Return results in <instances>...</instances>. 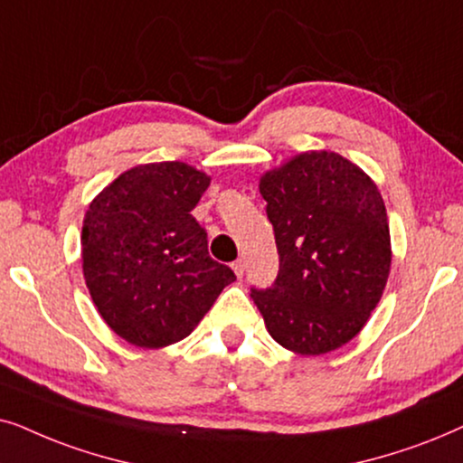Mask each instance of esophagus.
Listing matches in <instances>:
<instances>
[{"label":"esophagus","instance_id":"1","mask_svg":"<svg viewBox=\"0 0 463 463\" xmlns=\"http://www.w3.org/2000/svg\"><path fill=\"white\" fill-rule=\"evenodd\" d=\"M232 270H235V275L239 277V279H241V277H243V270H245V262L241 260V258H239V260L232 262Z\"/></svg>","mask_w":463,"mask_h":463}]
</instances>
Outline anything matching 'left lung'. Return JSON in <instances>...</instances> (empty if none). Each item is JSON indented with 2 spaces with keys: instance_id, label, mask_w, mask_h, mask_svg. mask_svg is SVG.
Returning <instances> with one entry per match:
<instances>
[{
  "instance_id": "obj_1",
  "label": "left lung",
  "mask_w": 463,
  "mask_h": 463,
  "mask_svg": "<svg viewBox=\"0 0 463 463\" xmlns=\"http://www.w3.org/2000/svg\"><path fill=\"white\" fill-rule=\"evenodd\" d=\"M258 188L279 273L251 298L281 347L330 354L364 328L383 296L392 267L383 196L371 175L330 150L296 154Z\"/></svg>"
}]
</instances>
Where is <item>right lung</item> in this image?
<instances>
[{"instance_id":"obj_1","label":"right lung","mask_w":463,"mask_h":463,"mask_svg":"<svg viewBox=\"0 0 463 463\" xmlns=\"http://www.w3.org/2000/svg\"><path fill=\"white\" fill-rule=\"evenodd\" d=\"M209 182L205 171L180 160L137 165L86 209V288L103 322L135 347L186 338L237 279L209 258L205 228L190 213Z\"/></svg>"}]
</instances>
